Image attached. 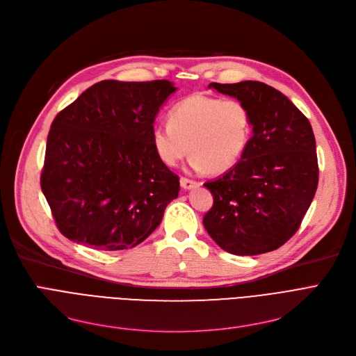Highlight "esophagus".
<instances>
[{"instance_id": "34e87169", "label": "esophagus", "mask_w": 356, "mask_h": 356, "mask_svg": "<svg viewBox=\"0 0 356 356\" xmlns=\"http://www.w3.org/2000/svg\"><path fill=\"white\" fill-rule=\"evenodd\" d=\"M180 186H181V188H183L184 191H191V189L196 188L197 183H196L195 180L188 179V177H181V179H180Z\"/></svg>"}]
</instances>
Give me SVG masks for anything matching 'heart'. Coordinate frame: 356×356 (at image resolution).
<instances>
[{
	"mask_svg": "<svg viewBox=\"0 0 356 356\" xmlns=\"http://www.w3.org/2000/svg\"><path fill=\"white\" fill-rule=\"evenodd\" d=\"M251 137V115L238 99L192 95L177 102L168 122L152 129V144L160 161L175 167L186 153L195 170L223 173L244 154Z\"/></svg>",
	"mask_w": 356,
	"mask_h": 356,
	"instance_id": "b5f03b06",
	"label": "heart"
}]
</instances>
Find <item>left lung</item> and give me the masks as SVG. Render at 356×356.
Masks as SVG:
<instances>
[{"label": "left lung", "mask_w": 356, "mask_h": 356, "mask_svg": "<svg viewBox=\"0 0 356 356\" xmlns=\"http://www.w3.org/2000/svg\"><path fill=\"white\" fill-rule=\"evenodd\" d=\"M209 88L247 105L252 137L232 168L204 183L213 207L203 227L229 254L274 251L300 227L317 189L312 125L286 95L263 82H213Z\"/></svg>", "instance_id": "left-lung-1"}]
</instances>
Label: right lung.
Segmentation results:
<instances>
[{
  "label": "right lung",
  "mask_w": 356,
  "mask_h": 356,
  "mask_svg": "<svg viewBox=\"0 0 356 356\" xmlns=\"http://www.w3.org/2000/svg\"><path fill=\"white\" fill-rule=\"evenodd\" d=\"M177 88L168 81L92 85L54 118L40 177L59 231L101 251L133 248L180 191L152 129Z\"/></svg>",
  "instance_id": "right-lung-1"
}]
</instances>
